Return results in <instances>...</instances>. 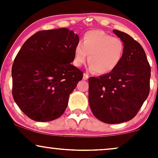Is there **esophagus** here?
Wrapping results in <instances>:
<instances>
[{"label":"esophagus","instance_id":"34e87169","mask_svg":"<svg viewBox=\"0 0 158 158\" xmlns=\"http://www.w3.org/2000/svg\"><path fill=\"white\" fill-rule=\"evenodd\" d=\"M88 78H89V76H88L87 73H84V76H83V79H84V80H88Z\"/></svg>","mask_w":158,"mask_h":158}]
</instances>
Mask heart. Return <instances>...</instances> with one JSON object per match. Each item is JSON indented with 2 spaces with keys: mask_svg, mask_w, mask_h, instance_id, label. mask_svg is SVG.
Wrapping results in <instances>:
<instances>
[{
  "mask_svg": "<svg viewBox=\"0 0 158 158\" xmlns=\"http://www.w3.org/2000/svg\"><path fill=\"white\" fill-rule=\"evenodd\" d=\"M124 51V43L121 39L102 30H91L76 46L73 64L77 67L82 66L88 56L90 70L99 75L106 74L118 66Z\"/></svg>",
  "mask_w": 158,
  "mask_h": 158,
  "instance_id": "obj_1",
  "label": "heart"
}]
</instances>
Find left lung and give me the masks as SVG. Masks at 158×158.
Here are the masks:
<instances>
[{"instance_id":"left-lung-1","label":"left lung","mask_w":158,"mask_h":158,"mask_svg":"<svg viewBox=\"0 0 158 158\" xmlns=\"http://www.w3.org/2000/svg\"><path fill=\"white\" fill-rule=\"evenodd\" d=\"M124 43V55L113 71L88 79V101L94 115L108 124L131 120L147 99L151 68L140 44L125 32L113 30Z\"/></svg>"}]
</instances>
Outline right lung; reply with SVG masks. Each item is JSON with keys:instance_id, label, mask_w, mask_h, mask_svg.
I'll use <instances>...</instances> for the list:
<instances>
[{"instance_id": "right-lung-1", "label": "right lung", "mask_w": 158, "mask_h": 158, "mask_svg": "<svg viewBox=\"0 0 158 158\" xmlns=\"http://www.w3.org/2000/svg\"><path fill=\"white\" fill-rule=\"evenodd\" d=\"M68 28L42 30L23 43L12 68V96L20 109L37 122L59 118L83 72L70 63L79 43Z\"/></svg>"}]
</instances>
